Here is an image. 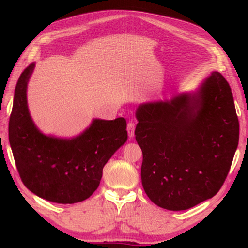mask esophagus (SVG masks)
<instances>
[{"label": "esophagus", "mask_w": 248, "mask_h": 248, "mask_svg": "<svg viewBox=\"0 0 248 248\" xmlns=\"http://www.w3.org/2000/svg\"><path fill=\"white\" fill-rule=\"evenodd\" d=\"M127 130H128V134L129 138H133L134 136V130H135V124L133 121H130L127 125Z\"/></svg>", "instance_id": "1"}]
</instances>
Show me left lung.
Segmentation results:
<instances>
[{"mask_svg": "<svg viewBox=\"0 0 248 248\" xmlns=\"http://www.w3.org/2000/svg\"><path fill=\"white\" fill-rule=\"evenodd\" d=\"M141 184L152 202L181 211L212 198L239 144V120L226 78L214 71L194 93L136 109Z\"/></svg>", "mask_w": 248, "mask_h": 248, "instance_id": "obj_1", "label": "left lung"}]
</instances>
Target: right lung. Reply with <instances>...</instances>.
<instances>
[{
  "instance_id": "right-lung-1",
  "label": "right lung",
  "mask_w": 248,
  "mask_h": 248,
  "mask_svg": "<svg viewBox=\"0 0 248 248\" xmlns=\"http://www.w3.org/2000/svg\"><path fill=\"white\" fill-rule=\"evenodd\" d=\"M35 64L21 73L15 89L8 136L24 186L56 203H76L96 191L104 165L128 140L127 121L93 119L82 134L57 139L37 129L28 108L26 87Z\"/></svg>"
}]
</instances>
